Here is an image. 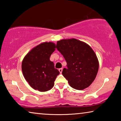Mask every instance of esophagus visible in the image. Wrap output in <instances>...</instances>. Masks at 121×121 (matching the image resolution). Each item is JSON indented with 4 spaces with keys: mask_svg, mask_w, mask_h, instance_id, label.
Segmentation results:
<instances>
[{
    "mask_svg": "<svg viewBox=\"0 0 121 121\" xmlns=\"http://www.w3.org/2000/svg\"><path fill=\"white\" fill-rule=\"evenodd\" d=\"M62 70H63L62 68H60V69H59V71H60V73H62Z\"/></svg>",
    "mask_w": 121,
    "mask_h": 121,
    "instance_id": "34e87169",
    "label": "esophagus"
}]
</instances>
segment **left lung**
<instances>
[{
    "mask_svg": "<svg viewBox=\"0 0 121 121\" xmlns=\"http://www.w3.org/2000/svg\"><path fill=\"white\" fill-rule=\"evenodd\" d=\"M56 48L64 57L67 68L62 74L71 87L83 90L95 80L99 69L95 53L89 45L75 38L57 42Z\"/></svg>",
    "mask_w": 121,
    "mask_h": 121,
    "instance_id": "obj_1",
    "label": "left lung"
}]
</instances>
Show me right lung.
<instances>
[{
    "instance_id": "add662e5",
    "label": "right lung",
    "mask_w": 121,
    "mask_h": 121,
    "mask_svg": "<svg viewBox=\"0 0 121 121\" xmlns=\"http://www.w3.org/2000/svg\"><path fill=\"white\" fill-rule=\"evenodd\" d=\"M55 50L56 44L53 43H42L32 48L24 58L22 62V73L34 89L45 92L54 86L55 79L60 73L50 60Z\"/></svg>"
}]
</instances>
